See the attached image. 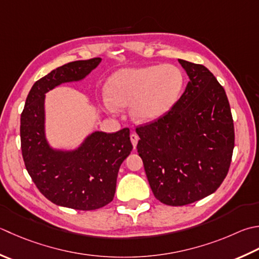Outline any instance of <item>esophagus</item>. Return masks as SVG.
I'll use <instances>...</instances> for the list:
<instances>
[{
	"label": "esophagus",
	"instance_id": "34e87169",
	"mask_svg": "<svg viewBox=\"0 0 259 259\" xmlns=\"http://www.w3.org/2000/svg\"><path fill=\"white\" fill-rule=\"evenodd\" d=\"M130 140H131V143H133V145H134V148H136L137 144H138L139 137L137 136L136 134H131V135H130Z\"/></svg>",
	"mask_w": 259,
	"mask_h": 259
}]
</instances>
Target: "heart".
<instances>
[{
	"instance_id": "b5f03b06",
	"label": "heart",
	"mask_w": 259,
	"mask_h": 259,
	"mask_svg": "<svg viewBox=\"0 0 259 259\" xmlns=\"http://www.w3.org/2000/svg\"><path fill=\"white\" fill-rule=\"evenodd\" d=\"M184 85L181 70L173 65L122 68L110 76L105 85L104 108L113 113L131 105V115L141 123L164 116L180 98Z\"/></svg>"
}]
</instances>
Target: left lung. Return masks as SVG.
Wrapping results in <instances>:
<instances>
[{"mask_svg": "<svg viewBox=\"0 0 259 259\" xmlns=\"http://www.w3.org/2000/svg\"><path fill=\"white\" fill-rule=\"evenodd\" d=\"M179 63L190 78L184 93L169 112L136 129L150 189L157 200L173 206L214 193L228 174L235 147L225 89L205 66Z\"/></svg>", "mask_w": 259, "mask_h": 259, "instance_id": "obj_1", "label": "left lung"}]
</instances>
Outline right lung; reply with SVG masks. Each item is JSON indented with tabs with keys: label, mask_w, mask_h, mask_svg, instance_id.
<instances>
[{
	"label": "right lung",
	"mask_w": 259,
	"mask_h": 259,
	"mask_svg": "<svg viewBox=\"0 0 259 259\" xmlns=\"http://www.w3.org/2000/svg\"><path fill=\"white\" fill-rule=\"evenodd\" d=\"M101 60H76L52 70L33 84L21 114V149L29 175L49 201L75 210H96L113 200L119 168L133 150L130 130L94 131L76 149H55L46 138L45 94L84 79Z\"/></svg>",
	"instance_id": "1"
}]
</instances>
